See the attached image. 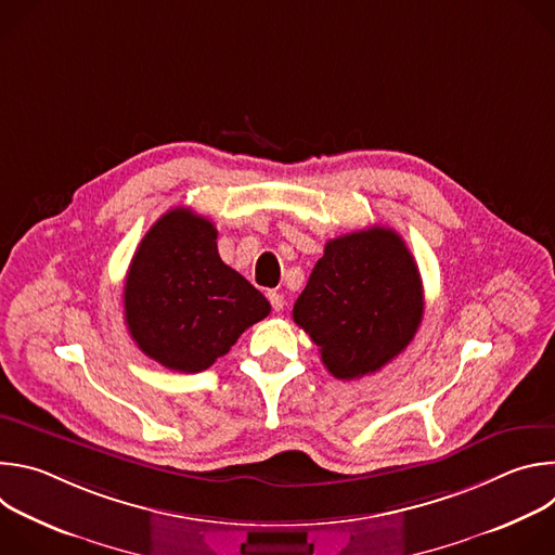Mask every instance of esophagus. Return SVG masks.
Segmentation results:
<instances>
[{"mask_svg":"<svg viewBox=\"0 0 555 555\" xmlns=\"http://www.w3.org/2000/svg\"><path fill=\"white\" fill-rule=\"evenodd\" d=\"M268 298H270V302H272L274 311H281V309H283V305H285V296H283L281 292L270 289V292H268Z\"/></svg>","mask_w":555,"mask_h":555,"instance_id":"1","label":"esophagus"}]
</instances>
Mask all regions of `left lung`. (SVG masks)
Wrapping results in <instances>:
<instances>
[{
  "instance_id": "obj_1",
  "label": "left lung",
  "mask_w": 555,
  "mask_h": 555,
  "mask_svg": "<svg viewBox=\"0 0 555 555\" xmlns=\"http://www.w3.org/2000/svg\"><path fill=\"white\" fill-rule=\"evenodd\" d=\"M338 379L379 371L415 338L424 287L402 236L382 225L327 242L292 309Z\"/></svg>"
}]
</instances>
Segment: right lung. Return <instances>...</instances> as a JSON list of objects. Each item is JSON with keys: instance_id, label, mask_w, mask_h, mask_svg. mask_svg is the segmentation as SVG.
Segmentation results:
<instances>
[{"instance_id": "add662e5", "label": "right lung", "mask_w": 555, "mask_h": 555, "mask_svg": "<svg viewBox=\"0 0 555 555\" xmlns=\"http://www.w3.org/2000/svg\"><path fill=\"white\" fill-rule=\"evenodd\" d=\"M268 313V298L221 261L210 219L173 208L142 236L125 281V323L151 360L199 373Z\"/></svg>"}]
</instances>
